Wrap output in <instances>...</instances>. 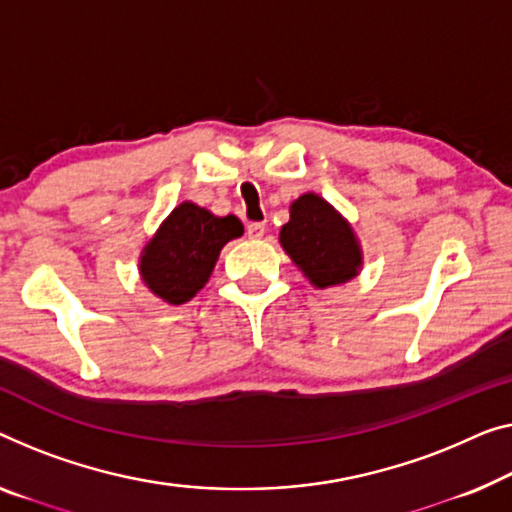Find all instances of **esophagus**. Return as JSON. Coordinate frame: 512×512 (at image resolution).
Returning a JSON list of instances; mask_svg holds the SVG:
<instances>
[{
    "label": "esophagus",
    "instance_id": "esophagus-1",
    "mask_svg": "<svg viewBox=\"0 0 512 512\" xmlns=\"http://www.w3.org/2000/svg\"><path fill=\"white\" fill-rule=\"evenodd\" d=\"M246 232H248L250 239H262L264 232H266V227H264V223H250L246 227Z\"/></svg>",
    "mask_w": 512,
    "mask_h": 512
}]
</instances>
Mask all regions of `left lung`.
<instances>
[{
  "instance_id": "1",
  "label": "left lung",
  "mask_w": 512,
  "mask_h": 512,
  "mask_svg": "<svg viewBox=\"0 0 512 512\" xmlns=\"http://www.w3.org/2000/svg\"><path fill=\"white\" fill-rule=\"evenodd\" d=\"M280 243L315 287L347 282L358 273L361 250L347 220L319 195H301L289 209Z\"/></svg>"
}]
</instances>
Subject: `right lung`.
<instances>
[{
    "label": "right lung",
    "mask_w": 512,
    "mask_h": 512,
    "mask_svg": "<svg viewBox=\"0 0 512 512\" xmlns=\"http://www.w3.org/2000/svg\"><path fill=\"white\" fill-rule=\"evenodd\" d=\"M243 234L236 216L218 218L193 202H183L160 225L142 255V280L167 303H186L209 280L220 248Z\"/></svg>",
    "instance_id": "obj_1"
}]
</instances>
